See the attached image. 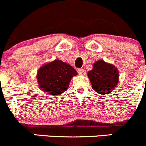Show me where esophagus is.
I'll return each instance as SVG.
<instances>
[{
  "mask_svg": "<svg viewBox=\"0 0 146 146\" xmlns=\"http://www.w3.org/2000/svg\"><path fill=\"white\" fill-rule=\"evenodd\" d=\"M78 72L79 75H81V76H84V75L86 74V70L83 68H79L78 70Z\"/></svg>",
  "mask_w": 146,
  "mask_h": 146,
  "instance_id": "esophagus-1",
  "label": "esophagus"
}]
</instances>
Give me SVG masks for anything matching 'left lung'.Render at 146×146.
I'll list each match as a JSON object with an SVG mask.
<instances>
[{"label": "left lung", "mask_w": 146, "mask_h": 146, "mask_svg": "<svg viewBox=\"0 0 146 146\" xmlns=\"http://www.w3.org/2000/svg\"><path fill=\"white\" fill-rule=\"evenodd\" d=\"M93 68L88 73L92 88L100 95H107L119 83V70L113 64L99 60L93 64Z\"/></svg>", "instance_id": "obj_1"}]
</instances>
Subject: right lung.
<instances>
[{"mask_svg":"<svg viewBox=\"0 0 146 146\" xmlns=\"http://www.w3.org/2000/svg\"><path fill=\"white\" fill-rule=\"evenodd\" d=\"M77 75L70 64L55 59L39 68L36 79L42 92L49 96H57L67 90L72 78Z\"/></svg>","mask_w":146,"mask_h":146,"instance_id":"obj_1","label":"right lung"}]
</instances>
